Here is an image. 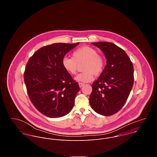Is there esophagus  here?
<instances>
[{
	"label": "esophagus",
	"mask_w": 157,
	"mask_h": 157,
	"mask_svg": "<svg viewBox=\"0 0 157 157\" xmlns=\"http://www.w3.org/2000/svg\"><path fill=\"white\" fill-rule=\"evenodd\" d=\"M78 85H79V86H80V88H82L83 85H84V83H81V82H79L78 83Z\"/></svg>",
	"instance_id": "obj_1"
}]
</instances>
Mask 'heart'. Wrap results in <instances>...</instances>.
I'll return each instance as SVG.
<instances>
[{"instance_id":"1","label":"heart","mask_w":157,"mask_h":157,"mask_svg":"<svg viewBox=\"0 0 157 157\" xmlns=\"http://www.w3.org/2000/svg\"><path fill=\"white\" fill-rule=\"evenodd\" d=\"M84 72L77 75L75 80L80 82H90L94 78V74L100 75L103 71L105 62L103 57L97 51L88 46H83L72 52V57H65L62 61L63 69L71 75L75 74L78 65L83 63Z\"/></svg>"}]
</instances>
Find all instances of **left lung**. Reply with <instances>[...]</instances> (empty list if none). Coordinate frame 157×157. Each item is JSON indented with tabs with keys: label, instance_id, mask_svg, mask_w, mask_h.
Listing matches in <instances>:
<instances>
[{
	"label": "left lung",
	"instance_id": "8db88e82",
	"mask_svg": "<svg viewBox=\"0 0 157 157\" xmlns=\"http://www.w3.org/2000/svg\"><path fill=\"white\" fill-rule=\"evenodd\" d=\"M105 54L107 65L92 85L90 103L94 111L105 116L118 112L134 84V67L126 52L111 42L92 43Z\"/></svg>",
	"mask_w": 157,
	"mask_h": 157
}]
</instances>
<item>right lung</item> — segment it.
<instances>
[{"instance_id": "right-lung-1", "label": "right lung", "mask_w": 157, "mask_h": 157, "mask_svg": "<svg viewBox=\"0 0 157 157\" xmlns=\"http://www.w3.org/2000/svg\"><path fill=\"white\" fill-rule=\"evenodd\" d=\"M78 44L45 46L34 53L26 63L23 77L29 98L34 107L46 117L65 116L74 106L80 87L63 69L62 61Z\"/></svg>"}]
</instances>
